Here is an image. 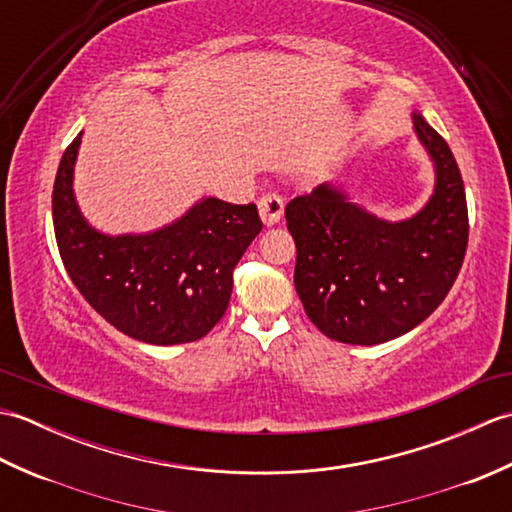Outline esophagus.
Returning <instances> with one entry per match:
<instances>
[{
    "label": "esophagus",
    "instance_id": "34e87169",
    "mask_svg": "<svg viewBox=\"0 0 512 512\" xmlns=\"http://www.w3.org/2000/svg\"><path fill=\"white\" fill-rule=\"evenodd\" d=\"M259 215H262V220L266 226H273L281 220V215H284V200H281V195L270 191L266 195H262V200L257 204Z\"/></svg>",
    "mask_w": 512,
    "mask_h": 512
}]
</instances>
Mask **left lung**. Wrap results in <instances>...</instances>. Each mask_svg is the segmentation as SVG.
Here are the masks:
<instances>
[{
    "mask_svg": "<svg viewBox=\"0 0 512 512\" xmlns=\"http://www.w3.org/2000/svg\"><path fill=\"white\" fill-rule=\"evenodd\" d=\"M413 129L436 189L409 220L387 222L334 184L286 206L295 288L308 319L339 343L378 345L416 328L449 295L469 244L466 193L451 149L420 114Z\"/></svg>",
    "mask_w": 512,
    "mask_h": 512,
    "instance_id": "left-lung-1",
    "label": "left lung"
}]
</instances>
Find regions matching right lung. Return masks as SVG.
I'll return each instance as SVG.
<instances>
[{
	"mask_svg": "<svg viewBox=\"0 0 512 512\" xmlns=\"http://www.w3.org/2000/svg\"><path fill=\"white\" fill-rule=\"evenodd\" d=\"M81 134L65 149L52 191L54 237L72 284L107 323L136 341L202 339L224 317L233 270L262 231L257 206L202 198L154 233H99L72 191Z\"/></svg>",
	"mask_w": 512,
	"mask_h": 512,
	"instance_id": "add662e5",
	"label": "right lung"
}]
</instances>
